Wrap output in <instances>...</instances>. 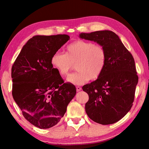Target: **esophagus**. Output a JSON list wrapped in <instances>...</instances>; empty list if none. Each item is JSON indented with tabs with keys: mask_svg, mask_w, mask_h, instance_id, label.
Returning <instances> with one entry per match:
<instances>
[{
	"mask_svg": "<svg viewBox=\"0 0 149 149\" xmlns=\"http://www.w3.org/2000/svg\"><path fill=\"white\" fill-rule=\"evenodd\" d=\"M81 90H82L81 87H80V86H76V90H77V91H79Z\"/></svg>",
	"mask_w": 149,
	"mask_h": 149,
	"instance_id": "obj_1",
	"label": "esophagus"
}]
</instances>
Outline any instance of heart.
Here are the masks:
<instances>
[{"mask_svg":"<svg viewBox=\"0 0 149 149\" xmlns=\"http://www.w3.org/2000/svg\"><path fill=\"white\" fill-rule=\"evenodd\" d=\"M107 61L105 49L91 42L78 40L66 47V54L56 52L51 58L52 67L61 76L67 75L75 64L77 72L66 79L69 83L81 85L90 79L95 80L104 71Z\"/></svg>","mask_w":149,"mask_h":149,"instance_id":"1","label":"heart"}]
</instances>
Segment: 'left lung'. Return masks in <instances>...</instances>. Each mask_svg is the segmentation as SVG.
<instances>
[{
	"label": "left lung",
	"mask_w": 149,
	"mask_h": 149,
	"mask_svg": "<svg viewBox=\"0 0 149 149\" xmlns=\"http://www.w3.org/2000/svg\"><path fill=\"white\" fill-rule=\"evenodd\" d=\"M79 38L102 45L107 55L101 75L83 86L89 96L85 111L95 122L102 125L116 123L130 111L134 99L138 77L133 57L113 31L81 33Z\"/></svg>",
	"instance_id": "obj_1"
}]
</instances>
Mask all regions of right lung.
Segmentation results:
<instances>
[{
  "instance_id": "add662e5",
  "label": "right lung",
  "mask_w": 149,
  "mask_h": 149,
  "mask_svg": "<svg viewBox=\"0 0 149 149\" xmlns=\"http://www.w3.org/2000/svg\"><path fill=\"white\" fill-rule=\"evenodd\" d=\"M69 40L66 34L34 36L12 66L13 99L25 118L40 129L56 125L76 94L74 85L63 83L51 64L52 55Z\"/></svg>"
}]
</instances>
